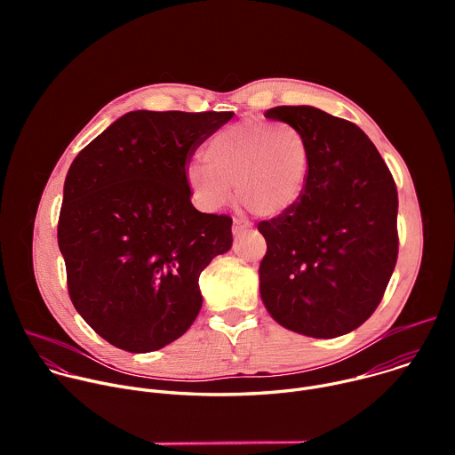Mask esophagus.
I'll list each match as a JSON object with an SVG mask.
<instances>
[{"label": "esophagus", "mask_w": 455, "mask_h": 455, "mask_svg": "<svg viewBox=\"0 0 455 455\" xmlns=\"http://www.w3.org/2000/svg\"><path fill=\"white\" fill-rule=\"evenodd\" d=\"M250 228V225L243 220H234V225H232V232L235 237H239L243 232H246Z\"/></svg>", "instance_id": "esophagus-1"}]
</instances>
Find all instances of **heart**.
Segmentation results:
<instances>
[{"mask_svg":"<svg viewBox=\"0 0 455 455\" xmlns=\"http://www.w3.org/2000/svg\"><path fill=\"white\" fill-rule=\"evenodd\" d=\"M205 164H190L185 178L205 211H221L235 198L257 216L275 218L300 200L309 151L291 124L246 120L216 133L205 148Z\"/></svg>","mask_w":455,"mask_h":455,"instance_id":"heart-1","label":"heart"}]
</instances>
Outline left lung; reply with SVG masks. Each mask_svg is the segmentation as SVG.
Here are the masks:
<instances>
[{
	"label": "left lung",
	"instance_id": "left-lung-1",
	"mask_svg": "<svg viewBox=\"0 0 455 455\" xmlns=\"http://www.w3.org/2000/svg\"><path fill=\"white\" fill-rule=\"evenodd\" d=\"M309 151L300 200L257 225L267 239L261 299L283 328L313 339L346 335L374 313L398 259V192L358 125L313 106H277Z\"/></svg>",
	"mask_w": 455,
	"mask_h": 455
}]
</instances>
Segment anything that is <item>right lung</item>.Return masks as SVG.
Instances as JSON below:
<instances>
[{
    "label": "right lung",
    "instance_id": "add662e5",
    "mask_svg": "<svg viewBox=\"0 0 455 455\" xmlns=\"http://www.w3.org/2000/svg\"><path fill=\"white\" fill-rule=\"evenodd\" d=\"M232 111H129L92 140L64 180L57 225L68 293L111 346L149 353L202 309L200 274L232 246V220L190 204V156Z\"/></svg>",
    "mask_w": 455,
    "mask_h": 455
}]
</instances>
